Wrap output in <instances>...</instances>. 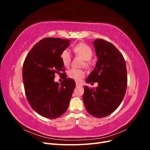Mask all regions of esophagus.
Listing matches in <instances>:
<instances>
[{"mask_svg":"<svg viewBox=\"0 0 150 150\" xmlns=\"http://www.w3.org/2000/svg\"><path fill=\"white\" fill-rule=\"evenodd\" d=\"M76 86H82V84H80L79 83L76 82Z\"/></svg>","mask_w":150,"mask_h":150,"instance_id":"obj_1","label":"esophagus"}]
</instances>
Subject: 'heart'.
Instances as JSON below:
<instances>
[{
	"mask_svg": "<svg viewBox=\"0 0 150 150\" xmlns=\"http://www.w3.org/2000/svg\"><path fill=\"white\" fill-rule=\"evenodd\" d=\"M73 52L83 58L85 61L86 66H89L91 64L90 59L93 55V50L89 46L85 43H79L72 47ZM60 57L63 65L65 67H68L71 61V54L68 49L63 50L61 53ZM86 72L84 71L77 69H71L68 72V76L71 79H74L77 82H80L84 78Z\"/></svg>",
	"mask_w": 150,
	"mask_h": 150,
	"instance_id": "obj_1",
	"label": "heart"
}]
</instances>
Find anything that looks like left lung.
Instances as JSON below:
<instances>
[{"label":"left lung","instance_id":"8db88e82","mask_svg":"<svg viewBox=\"0 0 150 150\" xmlns=\"http://www.w3.org/2000/svg\"><path fill=\"white\" fill-rule=\"evenodd\" d=\"M93 44L98 60L86 82H97L98 85L95 89L84 86L83 99L86 111L101 118L111 114L120 105L128 78L124 57L114 45L101 39L94 40Z\"/></svg>","mask_w":150,"mask_h":150}]
</instances>
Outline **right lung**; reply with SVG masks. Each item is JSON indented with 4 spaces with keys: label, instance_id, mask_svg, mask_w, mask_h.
<instances>
[{
    "label": "right lung",
    "instance_id": "obj_1",
    "mask_svg": "<svg viewBox=\"0 0 150 150\" xmlns=\"http://www.w3.org/2000/svg\"><path fill=\"white\" fill-rule=\"evenodd\" d=\"M69 40L46 38L36 43L26 56L22 68L25 93L33 110L49 119H56L67 111L76 87L72 79H66L60 55L69 46ZM64 71L60 85L53 81L56 73Z\"/></svg>",
    "mask_w": 150,
    "mask_h": 150
}]
</instances>
